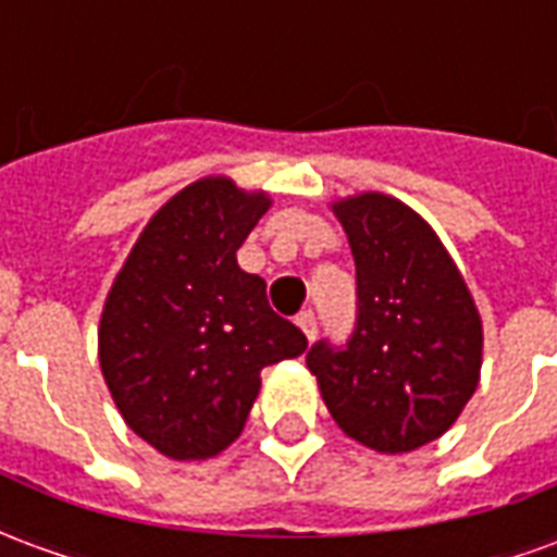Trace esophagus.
Listing matches in <instances>:
<instances>
[{"label":"esophagus","mask_w":557,"mask_h":557,"mask_svg":"<svg viewBox=\"0 0 557 557\" xmlns=\"http://www.w3.org/2000/svg\"><path fill=\"white\" fill-rule=\"evenodd\" d=\"M298 327H301V331H304V337L313 343L315 334H319V322H315L313 310H304V313L298 315Z\"/></svg>","instance_id":"1"}]
</instances>
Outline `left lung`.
Returning a JSON list of instances; mask_svg holds the SVG:
<instances>
[{"label":"left lung","mask_w":557,"mask_h":557,"mask_svg":"<svg viewBox=\"0 0 557 557\" xmlns=\"http://www.w3.org/2000/svg\"><path fill=\"white\" fill-rule=\"evenodd\" d=\"M349 235L358 319L307 367L331 418L379 454H409L454 426L478 391L483 325L466 280L418 211L385 194L334 202Z\"/></svg>","instance_id":"1"}]
</instances>
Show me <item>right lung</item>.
I'll return each instance as SVG.
<instances>
[{
	"instance_id": "obj_1",
	"label": "right lung",
	"mask_w": 557,
	"mask_h": 557,
	"mask_svg": "<svg viewBox=\"0 0 557 557\" xmlns=\"http://www.w3.org/2000/svg\"><path fill=\"white\" fill-rule=\"evenodd\" d=\"M271 208L223 175L187 184L139 232L98 327L103 382L143 442L170 459H208L242 435L271 363L307 349L268 307L265 280L238 247Z\"/></svg>"
}]
</instances>
